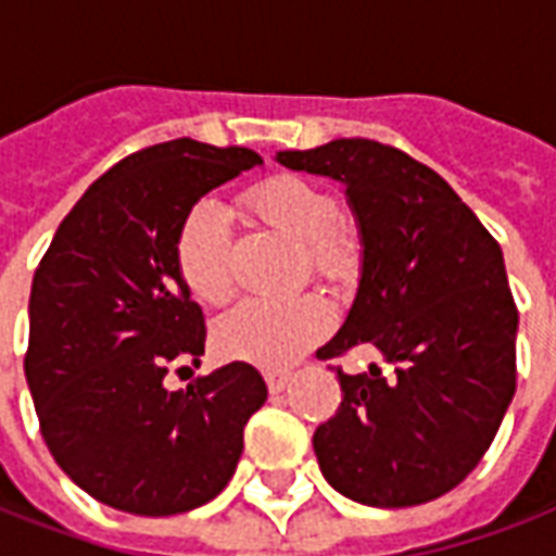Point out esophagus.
Listing matches in <instances>:
<instances>
[{"label": "esophagus", "instance_id": "obj_1", "mask_svg": "<svg viewBox=\"0 0 556 556\" xmlns=\"http://www.w3.org/2000/svg\"><path fill=\"white\" fill-rule=\"evenodd\" d=\"M264 380H266V386H269V391H273V394H278V391H283L287 386H290L292 374L290 371H266Z\"/></svg>", "mask_w": 556, "mask_h": 556}]
</instances>
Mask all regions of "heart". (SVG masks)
Here are the masks:
<instances>
[{
  "label": "heart",
  "instance_id": "1",
  "mask_svg": "<svg viewBox=\"0 0 556 556\" xmlns=\"http://www.w3.org/2000/svg\"><path fill=\"white\" fill-rule=\"evenodd\" d=\"M240 205L269 229L304 243V269L321 281L342 283L359 269V243L339 223V200L321 185L278 174L247 188ZM176 269L197 301L223 304L235 290L231 226L217 202H193L176 231ZM333 309L318 292L295 299H249L229 309L214 327L217 348L231 359L287 368L327 337Z\"/></svg>",
  "mask_w": 556,
  "mask_h": 556
}]
</instances>
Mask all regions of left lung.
Here are the masks:
<instances>
[{"label": "left lung", "instance_id": "8db88e82", "mask_svg": "<svg viewBox=\"0 0 556 556\" xmlns=\"http://www.w3.org/2000/svg\"><path fill=\"white\" fill-rule=\"evenodd\" d=\"M278 162L345 182L363 231L354 307L318 359L380 356L337 368L342 406L313 434L318 467L363 505L432 502L479 467L514 400L519 309L502 249L443 176L391 144L337 139Z\"/></svg>", "mask_w": 556, "mask_h": 556}]
</instances>
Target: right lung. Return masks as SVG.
Masks as SVG:
<instances>
[{
  "label": "right lung",
  "instance_id": "right-lung-1",
  "mask_svg": "<svg viewBox=\"0 0 556 556\" xmlns=\"http://www.w3.org/2000/svg\"><path fill=\"white\" fill-rule=\"evenodd\" d=\"M264 159L174 139L98 176L34 273L25 380L60 470L103 505L185 514L229 484L264 377L223 365L188 389L167 368L200 365L205 316L176 269L193 202Z\"/></svg>",
  "mask_w": 556,
  "mask_h": 556
}]
</instances>
